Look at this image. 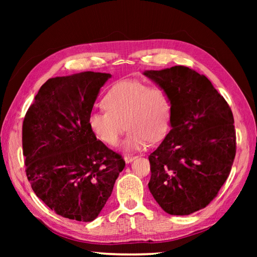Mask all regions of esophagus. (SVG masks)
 <instances>
[{"label":"esophagus","instance_id":"34e87169","mask_svg":"<svg viewBox=\"0 0 257 257\" xmlns=\"http://www.w3.org/2000/svg\"><path fill=\"white\" fill-rule=\"evenodd\" d=\"M134 159H135L134 155H124V160H125L126 163H131Z\"/></svg>","mask_w":257,"mask_h":257}]
</instances>
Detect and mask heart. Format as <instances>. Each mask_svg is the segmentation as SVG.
<instances>
[{"label": "heart", "instance_id": "1", "mask_svg": "<svg viewBox=\"0 0 257 257\" xmlns=\"http://www.w3.org/2000/svg\"><path fill=\"white\" fill-rule=\"evenodd\" d=\"M106 109L92 110L88 116L89 127L100 142L116 146L128 127L123 142L127 151L143 149L150 142L165 136L170 122V100L161 87H148L138 80L114 83L103 98Z\"/></svg>", "mask_w": 257, "mask_h": 257}]
</instances>
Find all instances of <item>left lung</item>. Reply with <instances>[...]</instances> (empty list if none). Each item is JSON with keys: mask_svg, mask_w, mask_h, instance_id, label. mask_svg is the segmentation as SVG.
Returning <instances> with one entry per match:
<instances>
[{"mask_svg": "<svg viewBox=\"0 0 257 257\" xmlns=\"http://www.w3.org/2000/svg\"><path fill=\"white\" fill-rule=\"evenodd\" d=\"M145 75L172 104L169 131L149 155L148 183L165 212L188 215L207 207L229 176L236 131L229 105L206 76L182 65Z\"/></svg>", "mask_w": 257, "mask_h": 257, "instance_id": "left-lung-1", "label": "left lung"}]
</instances>
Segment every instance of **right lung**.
Here are the masks:
<instances>
[{"label": "right lung", "mask_w": 257, "mask_h": 257, "mask_svg": "<svg viewBox=\"0 0 257 257\" xmlns=\"http://www.w3.org/2000/svg\"><path fill=\"white\" fill-rule=\"evenodd\" d=\"M110 74L83 72L46 81L22 124L31 186L52 211L91 222L110 197L125 162L96 139L88 116Z\"/></svg>", "instance_id": "obj_1"}]
</instances>
